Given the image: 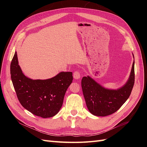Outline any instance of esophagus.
<instances>
[{
	"mask_svg": "<svg viewBox=\"0 0 147 147\" xmlns=\"http://www.w3.org/2000/svg\"><path fill=\"white\" fill-rule=\"evenodd\" d=\"M81 77V75H80V73L78 71H75V72H74V78L75 79V80H78V79H80Z\"/></svg>",
	"mask_w": 147,
	"mask_h": 147,
	"instance_id": "1",
	"label": "esophagus"
}]
</instances>
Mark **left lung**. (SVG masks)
<instances>
[{"instance_id":"left-lung-1","label":"left lung","mask_w":147,"mask_h":147,"mask_svg":"<svg viewBox=\"0 0 147 147\" xmlns=\"http://www.w3.org/2000/svg\"><path fill=\"white\" fill-rule=\"evenodd\" d=\"M134 81V61L127 81L117 90L105 88L90 76L83 77L82 87L88 110L98 117L108 116L117 112L131 95Z\"/></svg>"}]
</instances>
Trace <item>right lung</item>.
Wrapping results in <instances>:
<instances>
[{"label": "right lung", "mask_w": 147, "mask_h": 147, "mask_svg": "<svg viewBox=\"0 0 147 147\" xmlns=\"http://www.w3.org/2000/svg\"><path fill=\"white\" fill-rule=\"evenodd\" d=\"M11 81L20 102L29 112L42 118L54 117L63 104L73 80L72 72H61L47 80H32L23 74L15 52L10 65Z\"/></svg>", "instance_id": "add662e5"}]
</instances>
